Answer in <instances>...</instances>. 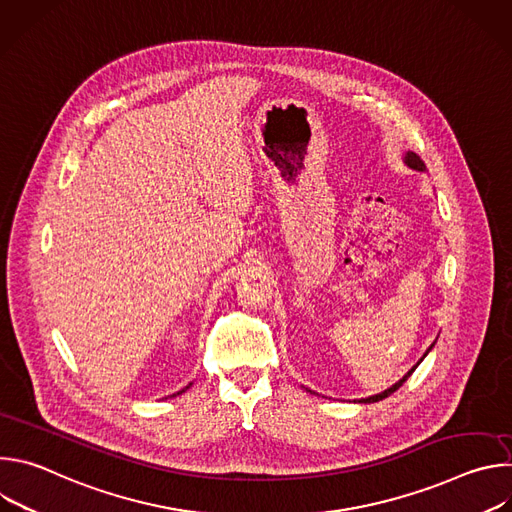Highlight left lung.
Listing matches in <instances>:
<instances>
[{"mask_svg": "<svg viewBox=\"0 0 512 512\" xmlns=\"http://www.w3.org/2000/svg\"><path fill=\"white\" fill-rule=\"evenodd\" d=\"M405 164H407L409 168H413V170H419V172H423V170H425V164H423V160H421V158H419L415 152H407V154H405ZM431 348H433V344H431V346L425 350V354H427ZM425 354H423V356H425ZM421 360H423V358H421ZM421 360H419V362H421ZM419 362L415 364V367H413V369H411V371H409V373H407V375H405L401 381H397L393 387H389L387 391H383V393H379V395H373V397H367V399H360L358 403H377V401H383L385 397H389L391 393H395V391H397V389H399V387H401V385H403V383H405V381L411 377V373H413V371L419 367Z\"/></svg>", "mask_w": 512, "mask_h": 512, "instance_id": "left-lung-1", "label": "left lung"}]
</instances>
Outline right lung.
<instances>
[{"instance_id":"add662e5","label":"right lung","mask_w":512,"mask_h":512,"mask_svg":"<svg viewBox=\"0 0 512 512\" xmlns=\"http://www.w3.org/2000/svg\"><path fill=\"white\" fill-rule=\"evenodd\" d=\"M190 385H192V383H190ZM190 385H188V387H190ZM188 387H186V389H188ZM186 389H182V391H178V393H176V395H180V393H184V391H186Z\"/></svg>"}]
</instances>
